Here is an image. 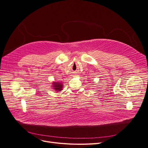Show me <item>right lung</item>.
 <instances>
[{
    "label": "right lung",
    "instance_id": "add662e5",
    "mask_svg": "<svg viewBox=\"0 0 148 148\" xmlns=\"http://www.w3.org/2000/svg\"><path fill=\"white\" fill-rule=\"evenodd\" d=\"M53 83V87L54 88V89L56 90L57 92H60L62 90V88H63V84L59 82H54Z\"/></svg>",
    "mask_w": 148,
    "mask_h": 148
}]
</instances>
